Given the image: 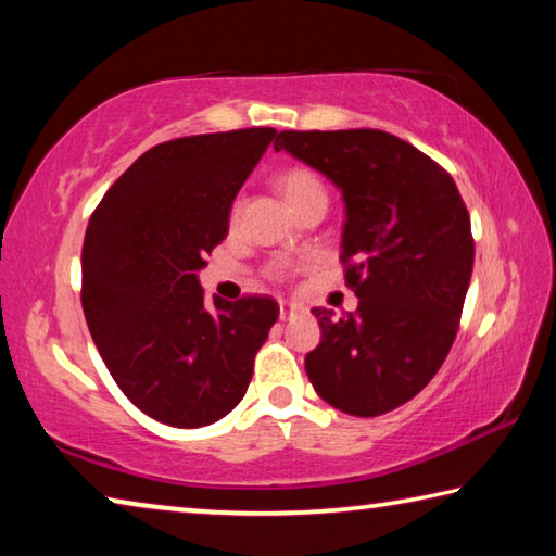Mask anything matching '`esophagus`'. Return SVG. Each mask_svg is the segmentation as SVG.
Returning a JSON list of instances; mask_svg holds the SVG:
<instances>
[{
    "instance_id": "obj_1",
    "label": "esophagus",
    "mask_w": 556,
    "mask_h": 556,
    "mask_svg": "<svg viewBox=\"0 0 556 556\" xmlns=\"http://www.w3.org/2000/svg\"><path fill=\"white\" fill-rule=\"evenodd\" d=\"M301 312H304V308L294 304V301H279V318H281V321H289L291 316H296Z\"/></svg>"
}]
</instances>
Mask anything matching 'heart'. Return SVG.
Listing matches in <instances>:
<instances>
[{
    "mask_svg": "<svg viewBox=\"0 0 556 556\" xmlns=\"http://www.w3.org/2000/svg\"><path fill=\"white\" fill-rule=\"evenodd\" d=\"M279 188L281 193L287 195V201L291 203V208L299 211L301 205L312 203L316 199H326V188L321 184V178H318L312 168H304V166H296V168H289L279 176ZM238 215V208L232 211V218Z\"/></svg>",
    "mask_w": 556,
    "mask_h": 556,
    "instance_id": "heart-1",
    "label": "heart"
}]
</instances>
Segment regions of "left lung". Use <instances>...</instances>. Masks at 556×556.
Wrapping results in <instances>:
<instances>
[{
  "label": "left lung",
  "instance_id": "obj_1",
  "mask_svg": "<svg viewBox=\"0 0 556 556\" xmlns=\"http://www.w3.org/2000/svg\"><path fill=\"white\" fill-rule=\"evenodd\" d=\"M277 152L324 174L345 201L341 262L357 312L312 308L306 355L318 397L353 417L397 409L427 388L458 331L473 235L444 168L380 129L279 131Z\"/></svg>",
  "mask_w": 556,
  "mask_h": 556
}]
</instances>
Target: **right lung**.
I'll return each mask as SVG.
<instances>
[{"mask_svg":"<svg viewBox=\"0 0 556 556\" xmlns=\"http://www.w3.org/2000/svg\"><path fill=\"white\" fill-rule=\"evenodd\" d=\"M275 137L252 127L156 144L90 215L83 314L117 388L162 425L205 427L238 407L279 316L271 296H215L208 308L199 281Z\"/></svg>","mask_w":556,"mask_h":556,"instance_id":"add662e5","label":"right lung"}]
</instances>
